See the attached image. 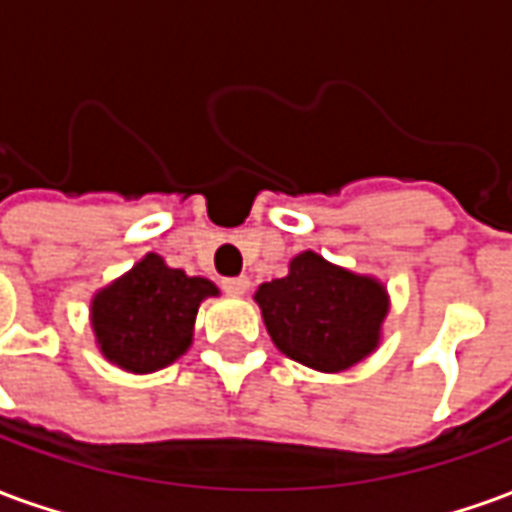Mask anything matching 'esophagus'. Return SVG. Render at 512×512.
Returning <instances> with one entry per match:
<instances>
[{
	"instance_id": "1",
	"label": "esophagus",
	"mask_w": 512,
	"mask_h": 512,
	"mask_svg": "<svg viewBox=\"0 0 512 512\" xmlns=\"http://www.w3.org/2000/svg\"><path fill=\"white\" fill-rule=\"evenodd\" d=\"M222 288L227 293H233V296H244L246 288H249V279L246 277H227L222 279Z\"/></svg>"
}]
</instances>
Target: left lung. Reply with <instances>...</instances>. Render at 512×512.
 <instances>
[{
    "instance_id": "left-lung-1",
    "label": "left lung",
    "mask_w": 512,
    "mask_h": 512,
    "mask_svg": "<svg viewBox=\"0 0 512 512\" xmlns=\"http://www.w3.org/2000/svg\"><path fill=\"white\" fill-rule=\"evenodd\" d=\"M255 301L279 351L321 373H343L373 354L389 312L378 279L334 266L310 249L290 260L288 277L263 282Z\"/></svg>"
}]
</instances>
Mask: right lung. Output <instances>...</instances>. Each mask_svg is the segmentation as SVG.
Masks as SVG:
<instances>
[{
  "instance_id": "right-lung-1",
  "label": "right lung",
  "mask_w": 512,
  "mask_h": 512,
  "mask_svg": "<svg viewBox=\"0 0 512 512\" xmlns=\"http://www.w3.org/2000/svg\"><path fill=\"white\" fill-rule=\"evenodd\" d=\"M208 296H219L211 279L189 277L150 252L93 296L95 343L128 373H156L189 351L194 318Z\"/></svg>"
}]
</instances>
